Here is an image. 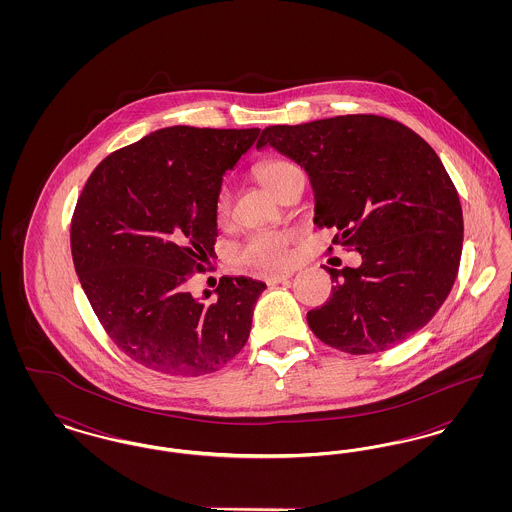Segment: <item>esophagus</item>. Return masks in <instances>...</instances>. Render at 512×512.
Masks as SVG:
<instances>
[{
    "label": "esophagus",
    "mask_w": 512,
    "mask_h": 512,
    "mask_svg": "<svg viewBox=\"0 0 512 512\" xmlns=\"http://www.w3.org/2000/svg\"><path fill=\"white\" fill-rule=\"evenodd\" d=\"M292 276L293 272H278V274H268L267 278H265V282H267L268 286H272V284H280V282H284V280H290Z\"/></svg>",
    "instance_id": "1"
}]
</instances>
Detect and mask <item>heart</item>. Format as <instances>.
Segmentation results:
<instances>
[{
    "label": "heart",
    "mask_w": 512,
    "mask_h": 512,
    "mask_svg": "<svg viewBox=\"0 0 512 512\" xmlns=\"http://www.w3.org/2000/svg\"><path fill=\"white\" fill-rule=\"evenodd\" d=\"M299 171L290 161L284 159H270L257 165L255 176L267 188L270 194L278 190V186L292 174ZM230 192L228 188H220L215 199V215L217 219L224 220L230 213ZM293 234L290 232H259L249 236L245 242L236 245L234 257L238 263L245 267L255 268L261 272H274L286 268L293 261L292 253Z\"/></svg>",
    "instance_id": "b5f03b06"
}]
</instances>
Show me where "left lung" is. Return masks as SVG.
Returning <instances> with one entry per match:
<instances>
[{"instance_id":"left-lung-1","label":"left lung","mask_w":512,"mask_h":512,"mask_svg":"<svg viewBox=\"0 0 512 512\" xmlns=\"http://www.w3.org/2000/svg\"><path fill=\"white\" fill-rule=\"evenodd\" d=\"M315 190V224L361 267L330 268V299L307 313L318 340L351 355L411 338L451 292L463 251V209L438 153L401 122L343 115L263 130Z\"/></svg>"}]
</instances>
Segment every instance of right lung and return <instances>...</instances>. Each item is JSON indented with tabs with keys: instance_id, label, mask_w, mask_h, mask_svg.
Returning <instances> with one entry per match:
<instances>
[{
	"instance_id": "add662e5",
	"label": "right lung",
	"mask_w": 512,
	"mask_h": 512,
	"mask_svg": "<svg viewBox=\"0 0 512 512\" xmlns=\"http://www.w3.org/2000/svg\"><path fill=\"white\" fill-rule=\"evenodd\" d=\"M259 132L161 128L107 155L78 197L74 270L107 336L138 365L203 376L230 363L249 338L263 282L222 276L211 303L195 299L186 282L215 255L222 174Z\"/></svg>"
}]
</instances>
